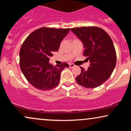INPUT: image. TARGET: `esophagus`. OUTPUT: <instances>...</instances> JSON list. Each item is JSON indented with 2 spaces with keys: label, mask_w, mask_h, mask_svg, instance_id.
I'll list each match as a JSON object with an SVG mask.
<instances>
[{
  "label": "esophagus",
  "mask_w": 131,
  "mask_h": 131,
  "mask_svg": "<svg viewBox=\"0 0 131 131\" xmlns=\"http://www.w3.org/2000/svg\"><path fill=\"white\" fill-rule=\"evenodd\" d=\"M69 66H70V68H73L75 65L73 63H70V64H69Z\"/></svg>",
  "instance_id": "1"
}]
</instances>
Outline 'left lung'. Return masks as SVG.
<instances>
[{"instance_id":"left-lung-1","label":"left lung","mask_w":131,"mask_h":131,"mask_svg":"<svg viewBox=\"0 0 131 131\" xmlns=\"http://www.w3.org/2000/svg\"><path fill=\"white\" fill-rule=\"evenodd\" d=\"M82 42L83 55L90 61L89 67H82L76 78L79 85L86 88L100 86L112 75L116 63V53L112 39L102 28L95 26L71 29Z\"/></svg>"}]
</instances>
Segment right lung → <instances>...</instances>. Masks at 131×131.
Instances as JSON below:
<instances>
[{"label":"right lung","mask_w":131,"mask_h":131,"mask_svg":"<svg viewBox=\"0 0 131 131\" xmlns=\"http://www.w3.org/2000/svg\"><path fill=\"white\" fill-rule=\"evenodd\" d=\"M70 31V28L43 27L31 32L23 43L19 51V66L25 77L35 88L47 91L58 85L61 71L69 67L68 64L53 66L49 61Z\"/></svg>","instance_id":"1"}]
</instances>
